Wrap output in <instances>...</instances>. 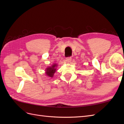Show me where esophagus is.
<instances>
[{
	"label": "esophagus",
	"mask_w": 124,
	"mask_h": 124,
	"mask_svg": "<svg viewBox=\"0 0 124 124\" xmlns=\"http://www.w3.org/2000/svg\"><path fill=\"white\" fill-rule=\"evenodd\" d=\"M66 61H67V62H71V57H66Z\"/></svg>",
	"instance_id": "esophagus-1"
}]
</instances>
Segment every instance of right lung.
I'll use <instances>...</instances> for the list:
<instances>
[{
    "instance_id": "add662e5",
    "label": "right lung",
    "mask_w": 124,
    "mask_h": 124,
    "mask_svg": "<svg viewBox=\"0 0 124 124\" xmlns=\"http://www.w3.org/2000/svg\"><path fill=\"white\" fill-rule=\"evenodd\" d=\"M56 66H57L56 65L54 64L52 66V67H48L47 68H46V74L47 76H48L50 77H53L54 74L55 73L56 71L55 67H56Z\"/></svg>"
}]
</instances>
